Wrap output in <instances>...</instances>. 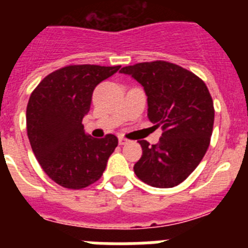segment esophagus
I'll list each match as a JSON object with an SVG mask.
<instances>
[{"instance_id":"obj_1","label":"esophagus","mask_w":248,"mask_h":248,"mask_svg":"<svg viewBox=\"0 0 248 248\" xmlns=\"http://www.w3.org/2000/svg\"><path fill=\"white\" fill-rule=\"evenodd\" d=\"M118 141H119V145H124V144L128 143V139H125V138H123V137H119L118 138Z\"/></svg>"}]
</instances>
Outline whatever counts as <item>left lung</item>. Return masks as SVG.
<instances>
[{
  "instance_id": "1",
  "label": "left lung",
  "mask_w": 248,
  "mask_h": 248,
  "mask_svg": "<svg viewBox=\"0 0 248 248\" xmlns=\"http://www.w3.org/2000/svg\"><path fill=\"white\" fill-rule=\"evenodd\" d=\"M120 73L143 85L149 120L163 129L155 145L139 140L143 155L135 175L154 187H174L194 171L210 145L215 110L209 89L192 72L164 61L128 65Z\"/></svg>"
}]
</instances>
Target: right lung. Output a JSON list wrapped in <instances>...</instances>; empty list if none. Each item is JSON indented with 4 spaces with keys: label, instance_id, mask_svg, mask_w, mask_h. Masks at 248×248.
Masks as SVG:
<instances>
[{
    "label": "right lung",
    "instance_id": "1",
    "mask_svg": "<svg viewBox=\"0 0 248 248\" xmlns=\"http://www.w3.org/2000/svg\"><path fill=\"white\" fill-rule=\"evenodd\" d=\"M120 65H68L48 74L31 94L27 135L43 171L67 189H83L102 177L118 145L115 135L95 139L84 131L94 88Z\"/></svg>",
    "mask_w": 248,
    "mask_h": 248
}]
</instances>
